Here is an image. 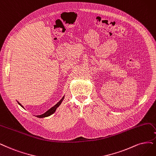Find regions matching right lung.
<instances>
[{
    "label": "right lung",
    "mask_w": 156,
    "mask_h": 156,
    "mask_svg": "<svg viewBox=\"0 0 156 156\" xmlns=\"http://www.w3.org/2000/svg\"><path fill=\"white\" fill-rule=\"evenodd\" d=\"M63 99H64V96H63V97L58 102L55 106H53V107H51L50 109H49V110H48V111H46L45 113H44V114H41V115H38V116H37V118H45V117H48V116H51V114H53L56 111V108L60 105V104L62 103V101L63 100ZM17 102H18L19 104L22 108H24V107H23L19 101H17Z\"/></svg>",
    "instance_id": "right-lung-1"
}]
</instances>
